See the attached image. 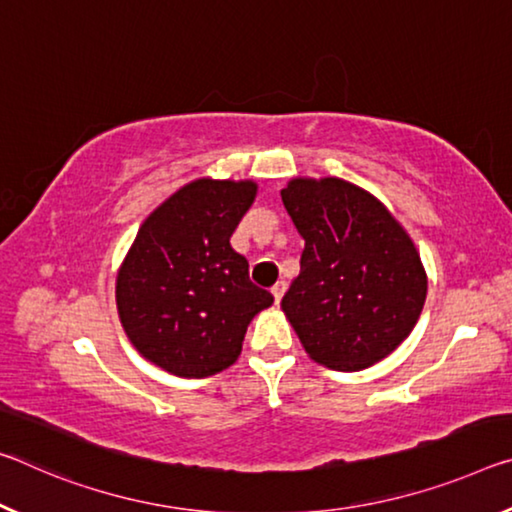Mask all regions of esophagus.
I'll list each match as a JSON object with an SVG mask.
<instances>
[{
  "label": "esophagus",
  "mask_w": 512,
  "mask_h": 512,
  "mask_svg": "<svg viewBox=\"0 0 512 512\" xmlns=\"http://www.w3.org/2000/svg\"><path fill=\"white\" fill-rule=\"evenodd\" d=\"M285 291H287V282H278V285H275V287L271 289V294H273V298H275V305L280 303L282 296H285Z\"/></svg>",
  "instance_id": "1"
}]
</instances>
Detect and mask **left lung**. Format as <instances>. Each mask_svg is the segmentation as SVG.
<instances>
[{
  "mask_svg": "<svg viewBox=\"0 0 512 512\" xmlns=\"http://www.w3.org/2000/svg\"><path fill=\"white\" fill-rule=\"evenodd\" d=\"M280 196L305 239L282 310L307 355L337 371L387 358L424 310L415 243L383 202L339 177H296Z\"/></svg>",
  "mask_w": 512,
  "mask_h": 512,
  "instance_id": "obj_1",
  "label": "left lung"
}]
</instances>
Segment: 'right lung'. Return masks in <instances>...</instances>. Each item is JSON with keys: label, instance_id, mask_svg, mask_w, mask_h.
Listing matches in <instances>:
<instances>
[{"label": "right lung", "instance_id": "add662e5", "mask_svg": "<svg viewBox=\"0 0 512 512\" xmlns=\"http://www.w3.org/2000/svg\"><path fill=\"white\" fill-rule=\"evenodd\" d=\"M255 196L250 180L182 186L145 218L120 266L116 303L129 342L173 376L207 378L237 362L248 323L273 303L230 246Z\"/></svg>", "mask_w": 512, "mask_h": 512}]
</instances>
